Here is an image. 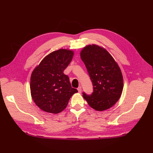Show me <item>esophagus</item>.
Here are the masks:
<instances>
[{
    "label": "esophagus",
    "mask_w": 153,
    "mask_h": 153,
    "mask_svg": "<svg viewBox=\"0 0 153 153\" xmlns=\"http://www.w3.org/2000/svg\"><path fill=\"white\" fill-rule=\"evenodd\" d=\"M78 92H79V93H81L82 92V87L81 86H79L78 87Z\"/></svg>",
    "instance_id": "esophagus-1"
}]
</instances>
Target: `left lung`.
Returning a JSON list of instances; mask_svg holds the SVG:
<instances>
[{"instance_id":"left-lung-1","label":"left lung","mask_w":153,"mask_h":153,"mask_svg":"<svg viewBox=\"0 0 153 153\" xmlns=\"http://www.w3.org/2000/svg\"><path fill=\"white\" fill-rule=\"evenodd\" d=\"M80 56L93 86L91 94L83 92L84 98L98 111L112 107L123 89V75L117 64L107 51L95 45L84 48Z\"/></svg>"}]
</instances>
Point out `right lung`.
<instances>
[{"mask_svg": "<svg viewBox=\"0 0 153 153\" xmlns=\"http://www.w3.org/2000/svg\"><path fill=\"white\" fill-rule=\"evenodd\" d=\"M73 52L60 49L46 56L32 72L31 95L36 105L47 112L57 114L66 107L77 89L71 87L63 71L71 61Z\"/></svg>", "mask_w": 153, "mask_h": 153, "instance_id": "obj_1", "label": "right lung"}]
</instances>
